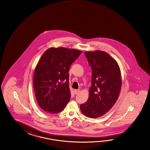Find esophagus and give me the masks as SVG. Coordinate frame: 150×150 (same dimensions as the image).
I'll use <instances>...</instances> for the list:
<instances>
[{
	"label": "esophagus",
	"mask_w": 150,
	"mask_h": 150,
	"mask_svg": "<svg viewBox=\"0 0 150 150\" xmlns=\"http://www.w3.org/2000/svg\"><path fill=\"white\" fill-rule=\"evenodd\" d=\"M74 93L76 95H77V94H78L80 93V90H79V89H75V90H74Z\"/></svg>",
	"instance_id": "34e87169"
}]
</instances>
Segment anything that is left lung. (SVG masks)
Wrapping results in <instances>:
<instances>
[{
	"label": "left lung",
	"instance_id": "obj_1",
	"mask_svg": "<svg viewBox=\"0 0 150 150\" xmlns=\"http://www.w3.org/2000/svg\"><path fill=\"white\" fill-rule=\"evenodd\" d=\"M92 68V84L87 102L80 105L82 112L89 118L101 117L116 102L122 86V76L116 61L103 51H86Z\"/></svg>",
	"mask_w": 150,
	"mask_h": 150
}]
</instances>
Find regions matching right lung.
Here are the masks:
<instances>
[{
  "label": "right lung",
  "instance_id": "add662e5",
  "mask_svg": "<svg viewBox=\"0 0 150 150\" xmlns=\"http://www.w3.org/2000/svg\"><path fill=\"white\" fill-rule=\"evenodd\" d=\"M82 51L63 47H50L35 69L33 87L39 106L45 112L62 111L71 97L68 72Z\"/></svg>",
  "mask_w": 150,
  "mask_h": 150
}]
</instances>
